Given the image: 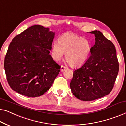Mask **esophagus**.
I'll return each mask as SVG.
<instances>
[{"label": "esophagus", "instance_id": "esophagus-1", "mask_svg": "<svg viewBox=\"0 0 126 126\" xmlns=\"http://www.w3.org/2000/svg\"><path fill=\"white\" fill-rule=\"evenodd\" d=\"M66 69V67H65V66H63V65H61V72H63V70H65V69Z\"/></svg>", "mask_w": 126, "mask_h": 126}]
</instances>
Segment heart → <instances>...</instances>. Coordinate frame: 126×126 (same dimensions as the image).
Masks as SVG:
<instances>
[{
	"instance_id": "heart-1",
	"label": "heart",
	"mask_w": 126,
	"mask_h": 126,
	"mask_svg": "<svg viewBox=\"0 0 126 126\" xmlns=\"http://www.w3.org/2000/svg\"><path fill=\"white\" fill-rule=\"evenodd\" d=\"M92 46L89 41L72 33L61 36L58 42L52 45V56L56 61L63 57L64 53L66 61L72 66H79L86 63L90 56Z\"/></svg>"
}]
</instances>
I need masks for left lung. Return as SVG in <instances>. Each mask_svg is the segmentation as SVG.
Listing matches in <instances>:
<instances>
[{"label": "left lung", "instance_id": "left-lung-1", "mask_svg": "<svg viewBox=\"0 0 126 126\" xmlns=\"http://www.w3.org/2000/svg\"><path fill=\"white\" fill-rule=\"evenodd\" d=\"M95 44L85 63L73 71L70 87L73 95L82 101H92L107 95L112 89L119 72L116 49L99 30Z\"/></svg>", "mask_w": 126, "mask_h": 126}]
</instances>
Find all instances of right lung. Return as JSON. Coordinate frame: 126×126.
Returning a JSON list of instances; mask_svg holds the SVG:
<instances>
[{
	"mask_svg": "<svg viewBox=\"0 0 126 126\" xmlns=\"http://www.w3.org/2000/svg\"><path fill=\"white\" fill-rule=\"evenodd\" d=\"M55 32L32 26L14 38L4 59L7 80L13 90L38 97L50 88L60 67L50 54Z\"/></svg>",
	"mask_w": 126,
	"mask_h": 126,
	"instance_id": "obj_1",
	"label": "right lung"
}]
</instances>
